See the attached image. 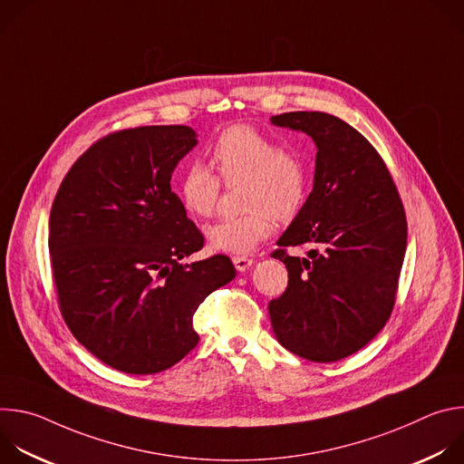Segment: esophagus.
Returning <instances> with one entry per match:
<instances>
[{
    "mask_svg": "<svg viewBox=\"0 0 464 464\" xmlns=\"http://www.w3.org/2000/svg\"><path fill=\"white\" fill-rule=\"evenodd\" d=\"M233 264L238 272H246L253 264V260L247 256H233Z\"/></svg>",
    "mask_w": 464,
    "mask_h": 464,
    "instance_id": "esophagus-1",
    "label": "esophagus"
}]
</instances>
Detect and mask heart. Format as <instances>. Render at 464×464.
Segmentation results:
<instances>
[{
	"label": "heart",
	"instance_id": "b5f03b06",
	"mask_svg": "<svg viewBox=\"0 0 464 464\" xmlns=\"http://www.w3.org/2000/svg\"><path fill=\"white\" fill-rule=\"evenodd\" d=\"M213 165L218 178L202 163H190L178 179V196L196 218H209L218 202L220 182L244 183L242 206L247 211L237 218H224L206 229L213 251L244 255L253 251L274 231V218L286 222L303 206L306 176L297 156L277 147L258 130L238 124L217 140Z\"/></svg>",
	"mask_w": 464,
	"mask_h": 464
}]
</instances>
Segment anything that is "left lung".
Returning <instances> with one entry per match:
<instances>
[{"instance_id":"left-lung-1","label":"left lung","mask_w":464,"mask_h":464,"mask_svg":"<svg viewBox=\"0 0 464 464\" xmlns=\"http://www.w3.org/2000/svg\"><path fill=\"white\" fill-rule=\"evenodd\" d=\"M272 124L315 143L314 187L277 240L288 286L270 301L277 342L310 362L328 363L365 347L387 323L402 270L408 224L391 174L374 147L345 121L290 111ZM310 245L290 257L286 245Z\"/></svg>"}]
</instances>
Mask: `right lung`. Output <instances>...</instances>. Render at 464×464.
<instances>
[{
	"instance_id": "obj_1",
	"label": "right lung",
	"mask_w": 464,
	"mask_h": 464,
	"mask_svg": "<svg viewBox=\"0 0 464 464\" xmlns=\"http://www.w3.org/2000/svg\"><path fill=\"white\" fill-rule=\"evenodd\" d=\"M188 126H140L90 147L65 174L51 209L49 253L60 312L102 363L161 372L200 340L192 315L235 279L226 255L190 264L204 237L170 190L196 147Z\"/></svg>"
}]
</instances>
